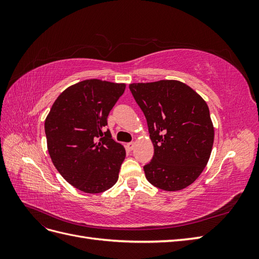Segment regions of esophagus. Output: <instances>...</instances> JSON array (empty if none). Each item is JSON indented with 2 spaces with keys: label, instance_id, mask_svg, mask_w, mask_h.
<instances>
[{
  "label": "esophagus",
  "instance_id": "1",
  "mask_svg": "<svg viewBox=\"0 0 259 259\" xmlns=\"http://www.w3.org/2000/svg\"><path fill=\"white\" fill-rule=\"evenodd\" d=\"M126 147L130 149V150H133V149H134V147H135V143L134 142H131V143H128L126 145Z\"/></svg>",
  "mask_w": 259,
  "mask_h": 259
}]
</instances>
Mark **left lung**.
Here are the masks:
<instances>
[{"instance_id": "obj_1", "label": "left lung", "mask_w": 259, "mask_h": 259, "mask_svg": "<svg viewBox=\"0 0 259 259\" xmlns=\"http://www.w3.org/2000/svg\"><path fill=\"white\" fill-rule=\"evenodd\" d=\"M144 112L153 143L152 160L144 166L149 183L165 191L191 185L206 166L214 127L203 98L175 80L130 84Z\"/></svg>"}]
</instances>
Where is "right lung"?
I'll list each match as a JSON object with an SVG mask.
<instances>
[{"mask_svg":"<svg viewBox=\"0 0 259 259\" xmlns=\"http://www.w3.org/2000/svg\"><path fill=\"white\" fill-rule=\"evenodd\" d=\"M124 90L123 83L79 82L60 94L46 116L45 135L54 165L83 192H104L119 178L126 153L105 126Z\"/></svg>","mask_w":259,"mask_h":259,"instance_id":"add662e5","label":"right lung"}]
</instances>
